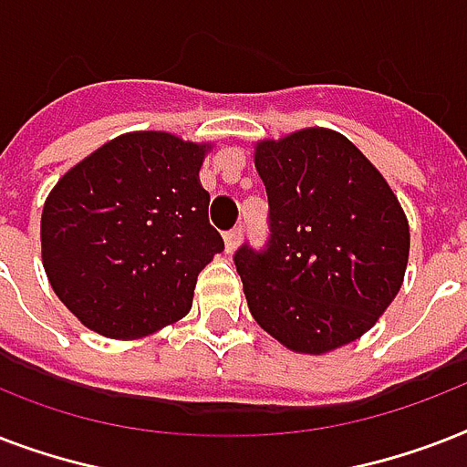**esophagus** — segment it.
I'll use <instances>...</instances> for the list:
<instances>
[{"mask_svg": "<svg viewBox=\"0 0 467 467\" xmlns=\"http://www.w3.org/2000/svg\"><path fill=\"white\" fill-rule=\"evenodd\" d=\"M242 240V227H234V230H230V233L225 234V252L227 254H233L234 249H237V244H240Z\"/></svg>", "mask_w": 467, "mask_h": 467, "instance_id": "34e87169", "label": "esophagus"}]
</instances>
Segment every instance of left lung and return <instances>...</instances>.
Instances as JSON below:
<instances>
[{
    "label": "left lung",
    "mask_w": 467,
    "mask_h": 467,
    "mask_svg": "<svg viewBox=\"0 0 467 467\" xmlns=\"http://www.w3.org/2000/svg\"><path fill=\"white\" fill-rule=\"evenodd\" d=\"M269 244L234 266L264 332L298 354H327L376 325L405 281L407 215L383 174L329 128L259 140Z\"/></svg>",
    "instance_id": "8db88e82"
}]
</instances>
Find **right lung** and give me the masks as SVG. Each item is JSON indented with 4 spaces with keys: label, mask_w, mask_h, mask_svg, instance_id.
<instances>
[{
    "label": "right lung",
    "mask_w": 467,
    "mask_h": 467,
    "mask_svg": "<svg viewBox=\"0 0 467 467\" xmlns=\"http://www.w3.org/2000/svg\"><path fill=\"white\" fill-rule=\"evenodd\" d=\"M208 152V142L135 130L94 150L47 193L43 269L91 332L140 339L191 310L198 274L225 249L198 179Z\"/></svg>",
    "instance_id": "add662e5"
}]
</instances>
